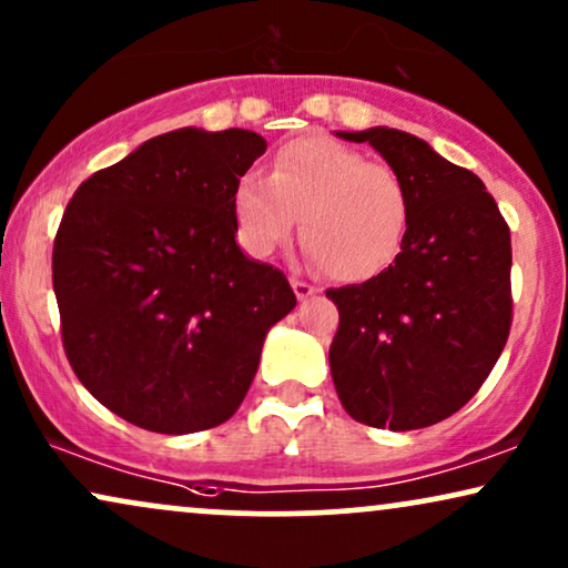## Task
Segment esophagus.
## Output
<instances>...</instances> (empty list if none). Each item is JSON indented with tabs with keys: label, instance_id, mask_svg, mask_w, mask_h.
Masks as SVG:
<instances>
[{
	"label": "esophagus",
	"instance_id": "esophagus-1",
	"mask_svg": "<svg viewBox=\"0 0 568 568\" xmlns=\"http://www.w3.org/2000/svg\"><path fill=\"white\" fill-rule=\"evenodd\" d=\"M291 288H293V293H296L301 301L317 293V288H314L312 283H306V280H301V277H291Z\"/></svg>",
	"mask_w": 568,
	"mask_h": 568
}]
</instances>
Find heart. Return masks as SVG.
I'll list each match as a JSON object with an SVG mask.
<instances>
[{
	"label": "heart",
	"mask_w": 568,
	"mask_h": 568,
	"mask_svg": "<svg viewBox=\"0 0 568 568\" xmlns=\"http://www.w3.org/2000/svg\"><path fill=\"white\" fill-rule=\"evenodd\" d=\"M341 283H364L390 267L412 222V193L383 162L327 135H304L277 149L272 175L248 172L233 189V220L251 256H270L291 239Z\"/></svg>",
	"instance_id": "heart-1"
}]
</instances>
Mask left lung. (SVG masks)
I'll list each match as a JSON object with an SVG mask.
<instances>
[{
    "mask_svg": "<svg viewBox=\"0 0 568 568\" xmlns=\"http://www.w3.org/2000/svg\"><path fill=\"white\" fill-rule=\"evenodd\" d=\"M404 178L412 222L390 267L329 288L341 325L329 346L337 398L362 425L419 429L483 387L511 329V233L475 172L396 128L341 131Z\"/></svg>",
    "mask_w": 568,
    "mask_h": 568,
    "instance_id": "left-lung-1",
    "label": "left lung"
}]
</instances>
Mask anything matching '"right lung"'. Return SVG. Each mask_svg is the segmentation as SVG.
<instances>
[{"label": "right lung", "mask_w": 568, "mask_h": 568, "mask_svg": "<svg viewBox=\"0 0 568 568\" xmlns=\"http://www.w3.org/2000/svg\"><path fill=\"white\" fill-rule=\"evenodd\" d=\"M267 141L181 128L78 185L54 239L62 346L85 390L135 427L227 422L267 329L296 306L235 243L233 189Z\"/></svg>", "instance_id": "right-lung-1"}]
</instances>
